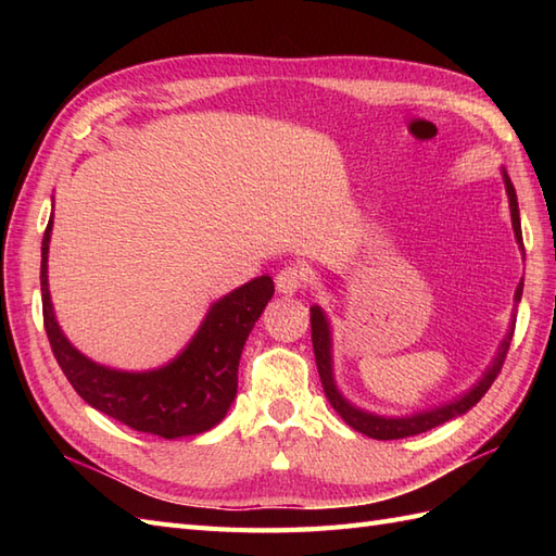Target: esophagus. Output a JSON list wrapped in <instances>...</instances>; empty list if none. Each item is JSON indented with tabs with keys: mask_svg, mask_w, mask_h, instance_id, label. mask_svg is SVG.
<instances>
[{
	"mask_svg": "<svg viewBox=\"0 0 556 556\" xmlns=\"http://www.w3.org/2000/svg\"><path fill=\"white\" fill-rule=\"evenodd\" d=\"M305 287V275L299 267H285L279 269L277 275V291L285 293V296H293V293Z\"/></svg>",
	"mask_w": 556,
	"mask_h": 556,
	"instance_id": "esophagus-1",
	"label": "esophagus"
}]
</instances>
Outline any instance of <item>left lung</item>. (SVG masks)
I'll list each match as a JSON object with an SVG mask.
<instances>
[{
    "instance_id": "obj_1",
    "label": "left lung",
    "mask_w": 556,
    "mask_h": 556,
    "mask_svg": "<svg viewBox=\"0 0 556 556\" xmlns=\"http://www.w3.org/2000/svg\"><path fill=\"white\" fill-rule=\"evenodd\" d=\"M502 179L506 186V195H509V210H511V227H514V236L518 248L523 251V233H521V217H518V200H516V191L514 184L509 179L506 169H502ZM523 296V281L516 287L514 293V315H511V325L509 332L502 339V344L494 353L492 363L482 372L480 380L464 392L460 396L446 401V404H440L428 410L413 413V416H380V413H370L365 408L353 406L351 401L339 392L337 380H334V363H332V325H329L325 311L320 305H313L311 308V332H313V351H315V363H317V372H320V382L325 389V396L329 399V404L339 413L349 428H353L356 432H363L372 437V440H404V437H413L420 432H428L437 425H444L446 420L464 416L470 408H473L478 401L485 396L488 389L492 387V382L497 380V375L504 365L506 351H509L511 337H514V327H516V305L521 303Z\"/></svg>"
}]
</instances>
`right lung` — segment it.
Returning <instances> with one entry per match:
<instances>
[{
    "label": "right lung",
    "instance_id": "add662e5",
    "mask_svg": "<svg viewBox=\"0 0 556 556\" xmlns=\"http://www.w3.org/2000/svg\"><path fill=\"white\" fill-rule=\"evenodd\" d=\"M52 224L50 217L42 236L40 263L45 332L59 368L78 396L104 416L164 440H179L215 428L236 399L245 339L275 296L271 277H255L212 303L193 339L169 363L140 372L116 370L83 356L56 323L47 285Z\"/></svg>",
    "mask_w": 556,
    "mask_h": 556
}]
</instances>
